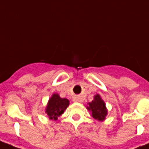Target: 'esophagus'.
I'll use <instances>...</instances> for the list:
<instances>
[{
  "label": "esophagus",
  "mask_w": 149,
  "mask_h": 149,
  "mask_svg": "<svg viewBox=\"0 0 149 149\" xmlns=\"http://www.w3.org/2000/svg\"><path fill=\"white\" fill-rule=\"evenodd\" d=\"M74 102H81V100H80V99H79V98L75 97V98H74Z\"/></svg>",
  "instance_id": "obj_1"
}]
</instances>
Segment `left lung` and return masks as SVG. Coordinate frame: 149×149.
Wrapping results in <instances>:
<instances>
[{
    "mask_svg": "<svg viewBox=\"0 0 149 149\" xmlns=\"http://www.w3.org/2000/svg\"><path fill=\"white\" fill-rule=\"evenodd\" d=\"M86 109L91 112V117L94 119L98 121H103L106 120V117L108 114V109L104 100L99 94L94 96L93 100L88 103Z\"/></svg>",
    "mask_w": 149,
    "mask_h": 149,
    "instance_id": "left-lung-1",
    "label": "left lung"
}]
</instances>
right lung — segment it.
Returning <instances> with one entry per match:
<instances>
[{"label":"right lung","mask_w":149,"mask_h":149,"mask_svg":"<svg viewBox=\"0 0 149 149\" xmlns=\"http://www.w3.org/2000/svg\"><path fill=\"white\" fill-rule=\"evenodd\" d=\"M69 105V100L66 98H62L57 93L52 95L46 105L45 112L49 120H57L58 117L63 114Z\"/></svg>","instance_id":"obj_1"}]
</instances>
